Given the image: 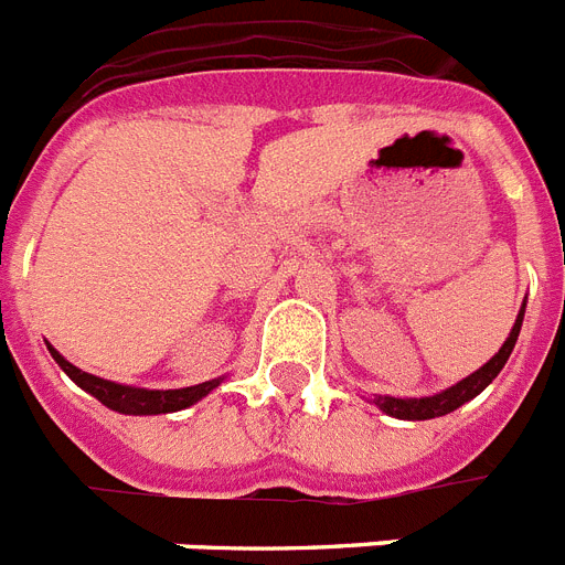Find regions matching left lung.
<instances>
[{"label": "left lung", "mask_w": 565, "mask_h": 565, "mask_svg": "<svg viewBox=\"0 0 565 565\" xmlns=\"http://www.w3.org/2000/svg\"><path fill=\"white\" fill-rule=\"evenodd\" d=\"M523 311H525V302L523 308H520L512 334H509V340L503 342V349L491 356L483 369H477L475 374H469V377L460 380L457 385H451V388H446V392L440 394H434V397H420V399H399V397H383V394H377L374 403H377L388 417H397V420H431V417H443V414L460 408L462 403H469L471 397H477V394L483 392L486 385L500 374V369H503L509 354H512L514 342H518L520 326H523Z\"/></svg>", "instance_id": "obj_1"}]
</instances>
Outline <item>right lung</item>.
Instances as JSON below:
<instances>
[{
	"label": "right lung",
	"mask_w": 565,
	"mask_h": 565,
	"mask_svg": "<svg viewBox=\"0 0 565 565\" xmlns=\"http://www.w3.org/2000/svg\"><path fill=\"white\" fill-rule=\"evenodd\" d=\"M51 356L60 363V369L65 371L67 377L74 380L79 388H85L88 394H94L103 406L114 408L119 414H168L180 412V408L194 406L196 399H202L209 392H214L220 380H209V383L191 385V388H168V392H148V388H131V385L110 383V380L94 377L88 371H79L74 363H67L65 356L56 349H51Z\"/></svg>",
	"instance_id": "add662e5"
}]
</instances>
